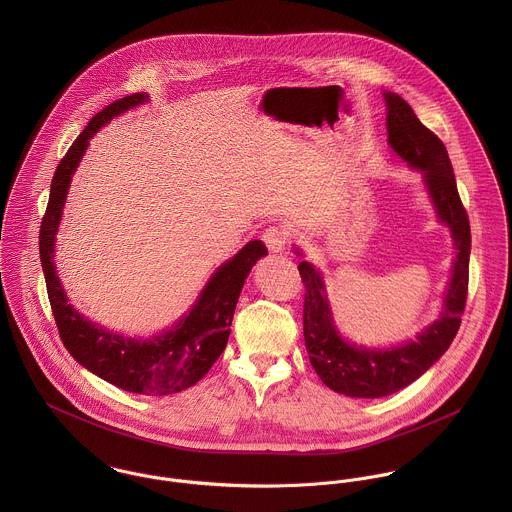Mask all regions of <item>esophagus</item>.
<instances>
[{
	"mask_svg": "<svg viewBox=\"0 0 512 512\" xmlns=\"http://www.w3.org/2000/svg\"><path fill=\"white\" fill-rule=\"evenodd\" d=\"M262 240L264 244L268 246L270 252H284L290 244V236L284 228L280 226H268L264 232H262Z\"/></svg>",
	"mask_w": 512,
	"mask_h": 512,
	"instance_id": "34e87169",
	"label": "esophagus"
}]
</instances>
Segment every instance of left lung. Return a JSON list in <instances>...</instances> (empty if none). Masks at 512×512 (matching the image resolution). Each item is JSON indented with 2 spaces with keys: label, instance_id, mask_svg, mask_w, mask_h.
<instances>
[{
  "label": "left lung",
  "instance_id": "1",
  "mask_svg": "<svg viewBox=\"0 0 512 512\" xmlns=\"http://www.w3.org/2000/svg\"><path fill=\"white\" fill-rule=\"evenodd\" d=\"M388 144L410 167L424 173L426 187L438 211V219L449 226L457 256L453 276L443 297V313L416 341L386 351H372L347 343L335 329L331 307L321 274L309 264L297 266L305 286L303 337L309 363L331 390L351 398H382L394 394L420 378L455 339L467 301L471 228L467 211L459 199L455 175L447 149L414 114L410 104L394 92H384Z\"/></svg>",
  "mask_w": 512,
  "mask_h": 512
}]
</instances>
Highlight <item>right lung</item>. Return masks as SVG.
I'll return each instance as SVG.
<instances>
[{
    "label": "right lung",
    "mask_w": 512,
    "mask_h": 512,
    "mask_svg": "<svg viewBox=\"0 0 512 512\" xmlns=\"http://www.w3.org/2000/svg\"><path fill=\"white\" fill-rule=\"evenodd\" d=\"M146 100L147 94L136 92L112 102L88 122L73 146L69 147L51 183L49 205L39 230V254L59 335L76 363L122 390L165 396L197 384L215 365L226 347L232 315L244 280L256 260L266 256L268 250L262 240L248 242L232 260L215 272L189 315L173 325V329L153 337L151 341L126 339L110 333L86 321L73 309V305L67 303V295L55 272L53 252L74 169L88 147V140L102 126H106L114 116Z\"/></svg>",
    "instance_id": "right-lung-1"
}]
</instances>
